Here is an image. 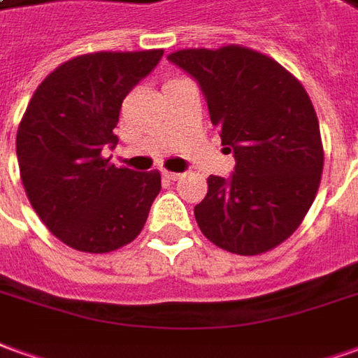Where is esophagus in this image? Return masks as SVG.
<instances>
[{
	"instance_id": "1",
	"label": "esophagus",
	"mask_w": 358,
	"mask_h": 358,
	"mask_svg": "<svg viewBox=\"0 0 358 358\" xmlns=\"http://www.w3.org/2000/svg\"><path fill=\"white\" fill-rule=\"evenodd\" d=\"M165 179H169V181H177V179H181V173H173V171H162Z\"/></svg>"
}]
</instances>
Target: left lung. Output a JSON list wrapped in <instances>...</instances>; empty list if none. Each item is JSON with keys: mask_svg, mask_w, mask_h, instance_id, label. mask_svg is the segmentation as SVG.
<instances>
[{"mask_svg": "<svg viewBox=\"0 0 358 358\" xmlns=\"http://www.w3.org/2000/svg\"><path fill=\"white\" fill-rule=\"evenodd\" d=\"M196 80L234 173L208 177L194 206L204 236L222 250L259 255L288 240L314 203L324 148L314 105L278 62L238 44L167 56Z\"/></svg>", "mask_w": 358, "mask_h": 358, "instance_id": "left-lung-1", "label": "left lung"}]
</instances>
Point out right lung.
<instances>
[{
  "label": "right lung",
  "instance_id": "obj_1",
  "mask_svg": "<svg viewBox=\"0 0 358 358\" xmlns=\"http://www.w3.org/2000/svg\"><path fill=\"white\" fill-rule=\"evenodd\" d=\"M164 50L95 52L64 62L36 87L17 130L27 196L66 245L108 253L146 224L162 189L159 171L108 164L122 101L162 60Z\"/></svg>",
  "mask_w": 358,
  "mask_h": 358
}]
</instances>
